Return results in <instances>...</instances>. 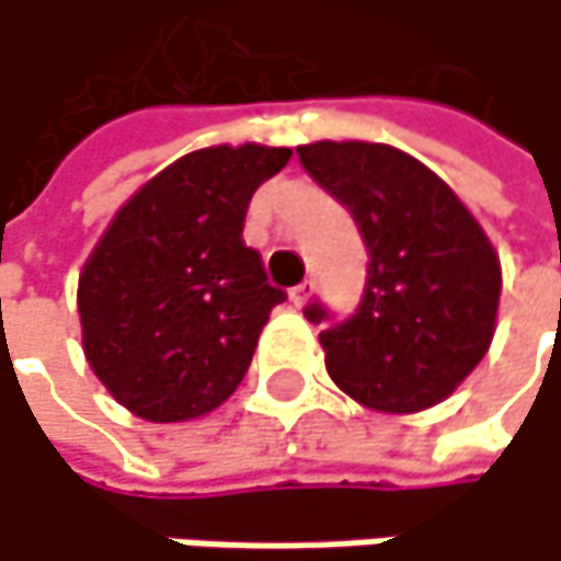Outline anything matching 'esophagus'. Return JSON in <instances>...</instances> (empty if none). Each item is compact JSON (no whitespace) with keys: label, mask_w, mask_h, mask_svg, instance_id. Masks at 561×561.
<instances>
[{"label":"esophagus","mask_w":561,"mask_h":561,"mask_svg":"<svg viewBox=\"0 0 561 561\" xmlns=\"http://www.w3.org/2000/svg\"><path fill=\"white\" fill-rule=\"evenodd\" d=\"M312 293H316V286L309 283V278H306V283H299L296 289H289V302L296 306V309H302L309 299H312Z\"/></svg>","instance_id":"esophagus-1"}]
</instances>
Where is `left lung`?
<instances>
[{"mask_svg": "<svg viewBox=\"0 0 561 561\" xmlns=\"http://www.w3.org/2000/svg\"><path fill=\"white\" fill-rule=\"evenodd\" d=\"M302 167L358 222L368 249L365 296L345 322L322 302L306 319L332 381L385 414L444 401L486 355L500 309V259L457 199L421 160L388 144L319 140Z\"/></svg>", "mask_w": 561, "mask_h": 561, "instance_id": "obj_1", "label": "left lung"}]
</instances>
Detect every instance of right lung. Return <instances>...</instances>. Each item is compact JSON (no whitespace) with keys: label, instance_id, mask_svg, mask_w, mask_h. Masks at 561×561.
Segmentation results:
<instances>
[{"label":"right lung","instance_id":"add662e5","mask_svg":"<svg viewBox=\"0 0 561 561\" xmlns=\"http://www.w3.org/2000/svg\"><path fill=\"white\" fill-rule=\"evenodd\" d=\"M289 147H206L173 160L111 219L78 278L84 355L137 417L176 424L219 408L245 378L268 286L242 222Z\"/></svg>","mask_w":561,"mask_h":561}]
</instances>
